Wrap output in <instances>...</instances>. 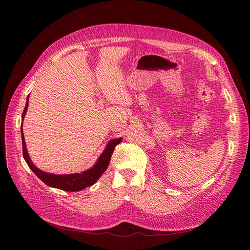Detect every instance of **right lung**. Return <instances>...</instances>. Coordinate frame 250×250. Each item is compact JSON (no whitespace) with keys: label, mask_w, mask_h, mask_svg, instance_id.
Listing matches in <instances>:
<instances>
[{"label":"right lung","mask_w":250,"mask_h":250,"mask_svg":"<svg viewBox=\"0 0 250 250\" xmlns=\"http://www.w3.org/2000/svg\"><path fill=\"white\" fill-rule=\"evenodd\" d=\"M28 100L29 96L26 100V105L25 108L23 110L22 114V122L23 118L25 116L26 111H27L28 107ZM21 135H22V148H23V157L29 166V168L34 172V174L39 178L42 179L46 186L50 188H55L59 189H62L65 191H80L88 187L93 186L94 183L99 179V177L104 173L105 170L107 169L111 155L113 153V150L116 145H118L123 140V138L120 139H113L109 141V143L106 145V148L102 152L100 157L98 158L97 162L93 167H91L90 169L86 170V171H83L81 173H73V174H63V175H58V174H51L42 171L39 168H37L31 161L30 157L28 155L27 149H26V144L24 140V135H23V130L21 127Z\"/></svg>","instance_id":"1"}]
</instances>
